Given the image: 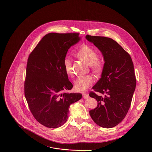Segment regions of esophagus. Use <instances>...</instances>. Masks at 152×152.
<instances>
[{
	"mask_svg": "<svg viewBox=\"0 0 152 152\" xmlns=\"http://www.w3.org/2000/svg\"><path fill=\"white\" fill-rule=\"evenodd\" d=\"M82 96H83V98H88L89 97V95H88V93L85 92V93L82 94Z\"/></svg>",
	"mask_w": 152,
	"mask_h": 152,
	"instance_id": "esophagus-1",
	"label": "esophagus"
}]
</instances>
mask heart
Wrapping results in <instances>:
<instances>
[{"label": "heart", "instance_id": "1", "mask_svg": "<svg viewBox=\"0 0 152 152\" xmlns=\"http://www.w3.org/2000/svg\"><path fill=\"white\" fill-rule=\"evenodd\" d=\"M76 56L89 65L91 69L95 73H99L103 70V64L98 58L96 50L89 45H83L76 53ZM63 66L66 73L72 76L73 71L72 69V59L66 57L63 60ZM95 79L91 75L79 76L75 81V87L77 91H83L89 87L94 82Z\"/></svg>", "mask_w": 152, "mask_h": 152}]
</instances>
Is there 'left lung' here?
Returning a JSON list of instances; mask_svg holds the SVG:
<instances>
[{"mask_svg":"<svg viewBox=\"0 0 152 152\" xmlns=\"http://www.w3.org/2000/svg\"><path fill=\"white\" fill-rule=\"evenodd\" d=\"M102 53L104 65L102 77L89 94L97 101V107L89 111L94 122L106 128L121 123L130 107L136 86L134 64L130 55L113 39L86 35Z\"/></svg>","mask_w":152,"mask_h":152,"instance_id":"8db88e82","label":"left lung"}]
</instances>
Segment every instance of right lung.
Returning a JSON list of instances; mask_svg holds the SVG:
<instances>
[{
  "label": "right lung",
  "instance_id": "1",
  "mask_svg": "<svg viewBox=\"0 0 152 152\" xmlns=\"http://www.w3.org/2000/svg\"><path fill=\"white\" fill-rule=\"evenodd\" d=\"M79 33H50L37 43L27 60L24 95L35 119L50 128L62 126L69 106L82 98L66 92L73 85L63 66L69 49L79 40Z\"/></svg>",
  "mask_w": 152,
  "mask_h": 152
}]
</instances>
